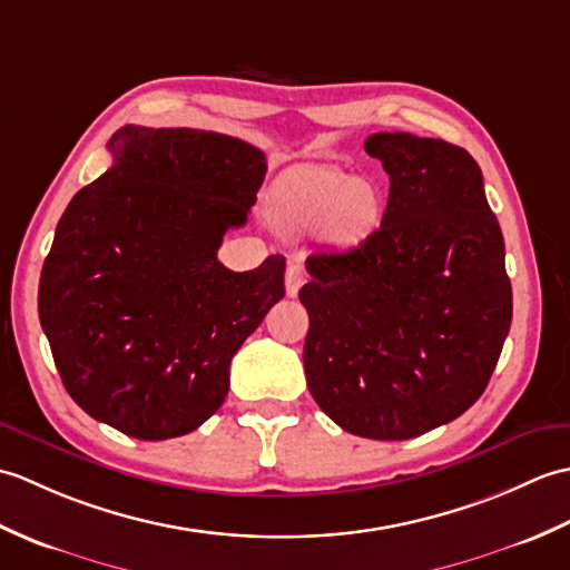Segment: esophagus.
<instances>
[{
  "mask_svg": "<svg viewBox=\"0 0 570 570\" xmlns=\"http://www.w3.org/2000/svg\"><path fill=\"white\" fill-rule=\"evenodd\" d=\"M304 284H306V272L301 269L298 264L288 266V269H286V294L288 296H296Z\"/></svg>",
  "mask_w": 570,
  "mask_h": 570,
  "instance_id": "obj_1",
  "label": "esophagus"
}]
</instances>
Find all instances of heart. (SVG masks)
Segmentation results:
<instances>
[{
  "instance_id": "b5f03b06",
  "label": "heart",
  "mask_w": 570,
  "mask_h": 570,
  "mask_svg": "<svg viewBox=\"0 0 570 570\" xmlns=\"http://www.w3.org/2000/svg\"><path fill=\"white\" fill-rule=\"evenodd\" d=\"M272 220L286 233H325L337 242H360L380 220V196L367 180L341 168H306L276 190Z\"/></svg>"
}]
</instances>
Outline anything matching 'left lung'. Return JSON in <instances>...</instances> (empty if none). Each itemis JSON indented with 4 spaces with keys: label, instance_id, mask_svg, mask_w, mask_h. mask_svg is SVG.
<instances>
[{
    "label": "left lung",
    "instance_id": "1",
    "mask_svg": "<svg viewBox=\"0 0 570 570\" xmlns=\"http://www.w3.org/2000/svg\"><path fill=\"white\" fill-rule=\"evenodd\" d=\"M365 151L390 174V200L357 247L306 259V384L341 429L406 441L485 392L512 325V284L465 149L377 131Z\"/></svg>",
    "mask_w": 570,
    "mask_h": 570
}]
</instances>
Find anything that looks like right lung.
<instances>
[{
    "mask_svg": "<svg viewBox=\"0 0 570 570\" xmlns=\"http://www.w3.org/2000/svg\"><path fill=\"white\" fill-rule=\"evenodd\" d=\"M112 166L58 220L39 318L68 394L131 439L196 431L229 390V362L284 298L282 254L229 272L217 249L247 223L266 174L252 144L127 125Z\"/></svg>",
    "mask_w": 570,
    "mask_h": 570,
    "instance_id": "obj_1",
    "label": "right lung"
}]
</instances>
